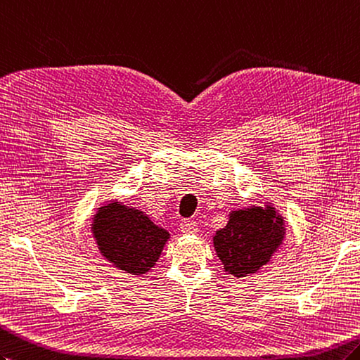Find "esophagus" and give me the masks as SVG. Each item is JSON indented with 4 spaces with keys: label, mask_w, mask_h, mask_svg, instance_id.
I'll list each match as a JSON object with an SVG mask.
<instances>
[{
    "label": "esophagus",
    "mask_w": 360,
    "mask_h": 360,
    "mask_svg": "<svg viewBox=\"0 0 360 360\" xmlns=\"http://www.w3.org/2000/svg\"><path fill=\"white\" fill-rule=\"evenodd\" d=\"M196 231H198V224L195 221L186 219V221L181 222V233H182V235H195Z\"/></svg>",
    "instance_id": "34e87169"
}]
</instances>
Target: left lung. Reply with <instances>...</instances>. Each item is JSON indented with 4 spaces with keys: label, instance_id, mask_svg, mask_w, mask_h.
<instances>
[{
    "label": "left lung",
    "instance_id": "left-lung-1",
    "mask_svg": "<svg viewBox=\"0 0 360 360\" xmlns=\"http://www.w3.org/2000/svg\"><path fill=\"white\" fill-rule=\"evenodd\" d=\"M283 236L285 222L276 208L253 205L233 210L227 225L216 231L213 245L224 270L239 279L269 262Z\"/></svg>",
    "mask_w": 360,
    "mask_h": 360
}]
</instances>
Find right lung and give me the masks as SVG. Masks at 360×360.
<instances>
[{
  "instance_id": "obj_1",
  "label": "right lung",
  "mask_w": 360,
  "mask_h": 360,
  "mask_svg": "<svg viewBox=\"0 0 360 360\" xmlns=\"http://www.w3.org/2000/svg\"><path fill=\"white\" fill-rule=\"evenodd\" d=\"M91 231L99 252L130 274H144L161 256L169 231L158 227L144 212L120 202L98 208Z\"/></svg>"
}]
</instances>
